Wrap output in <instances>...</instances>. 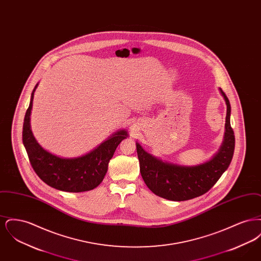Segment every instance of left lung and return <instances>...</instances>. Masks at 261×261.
I'll return each mask as SVG.
<instances>
[{
	"mask_svg": "<svg viewBox=\"0 0 261 261\" xmlns=\"http://www.w3.org/2000/svg\"><path fill=\"white\" fill-rule=\"evenodd\" d=\"M227 105L224 141L215 156L196 166H181L163 162L145 151L137 143L140 171L149 190L163 199L181 201L208 192L229 167L235 149V135L230 123V101L220 89Z\"/></svg>",
	"mask_w": 261,
	"mask_h": 261,
	"instance_id": "obj_1",
	"label": "left lung"
}]
</instances>
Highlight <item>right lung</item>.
Instances as JSON below:
<instances>
[{"instance_id":"add662e5","label":"right lung","mask_w":261,"mask_h":261,"mask_svg":"<svg viewBox=\"0 0 261 261\" xmlns=\"http://www.w3.org/2000/svg\"><path fill=\"white\" fill-rule=\"evenodd\" d=\"M34 88L25 113L22 142L29 162L39 178L47 185L70 193L86 192L99 186L108 171L109 162L120 142L128 136L125 130L114 133L97 149L75 159H62L43 149L30 129V112Z\"/></svg>"}]
</instances>
